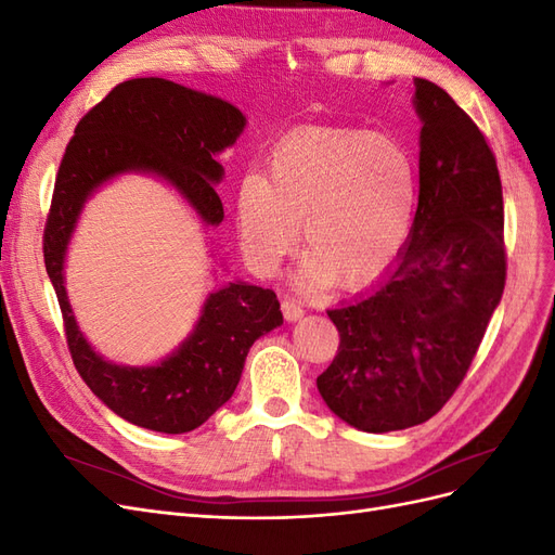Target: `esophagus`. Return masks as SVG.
<instances>
[{"label": "esophagus", "mask_w": 555, "mask_h": 555, "mask_svg": "<svg viewBox=\"0 0 555 555\" xmlns=\"http://www.w3.org/2000/svg\"><path fill=\"white\" fill-rule=\"evenodd\" d=\"M282 312H284V319H287V322H298V319H304V314H306L304 306H300L298 300H294V298L282 300Z\"/></svg>", "instance_id": "esophagus-1"}]
</instances>
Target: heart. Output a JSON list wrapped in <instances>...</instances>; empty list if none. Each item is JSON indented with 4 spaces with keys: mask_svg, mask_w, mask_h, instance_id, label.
I'll use <instances>...</instances> for the list:
<instances>
[{
    "mask_svg": "<svg viewBox=\"0 0 555 555\" xmlns=\"http://www.w3.org/2000/svg\"><path fill=\"white\" fill-rule=\"evenodd\" d=\"M416 206V166L389 133L314 127L282 141L268 180L247 173L236 190L238 241L247 263L273 275L304 224L310 247L298 282L322 289L375 278L405 243Z\"/></svg>",
    "mask_w": 555,
    "mask_h": 555,
    "instance_id": "1",
    "label": "heart"
}]
</instances>
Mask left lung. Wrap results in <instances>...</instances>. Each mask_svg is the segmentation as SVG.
Returning a JSON list of instances; mask_svg holds the SVG:
<instances>
[{"mask_svg": "<svg viewBox=\"0 0 555 555\" xmlns=\"http://www.w3.org/2000/svg\"><path fill=\"white\" fill-rule=\"evenodd\" d=\"M418 206L396 263L328 310L340 333L317 377L328 410L365 433L424 424L459 389L505 289L498 164L479 127L414 78Z\"/></svg>", "mask_w": 555, "mask_h": 555, "instance_id": "obj_1", "label": "left lung"}]
</instances>
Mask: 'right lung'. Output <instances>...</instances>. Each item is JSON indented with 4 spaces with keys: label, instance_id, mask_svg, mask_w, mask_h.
I'll return each mask as SVG.
<instances>
[{
    "label": "right lung",
    "instance_id": "right-lung-1",
    "mask_svg": "<svg viewBox=\"0 0 555 555\" xmlns=\"http://www.w3.org/2000/svg\"><path fill=\"white\" fill-rule=\"evenodd\" d=\"M245 115L224 99L166 78L113 88L78 122L55 180L43 231V259L64 317L66 345L80 377L108 410L147 430L180 435L206 424L233 396L249 347L282 326L275 292L243 280L210 292L192 333L153 365L113 363L82 335L64 287V263L80 212L104 184L127 173L173 188L204 229L224 220L215 157L238 141Z\"/></svg>",
    "mask_w": 555,
    "mask_h": 555
}]
</instances>
